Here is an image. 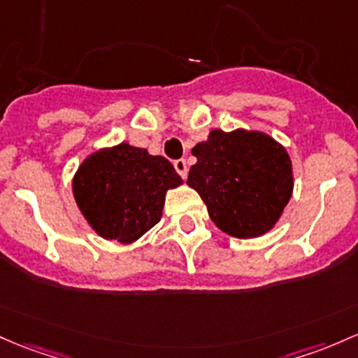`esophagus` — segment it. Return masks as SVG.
I'll list each match as a JSON object with an SVG mask.
<instances>
[{"label": "esophagus", "mask_w": 358, "mask_h": 358, "mask_svg": "<svg viewBox=\"0 0 358 358\" xmlns=\"http://www.w3.org/2000/svg\"><path fill=\"white\" fill-rule=\"evenodd\" d=\"M175 170H176V173H178L180 176H182L183 180L187 178V175H188V168H187V161L185 159H176L175 163Z\"/></svg>", "instance_id": "esophagus-1"}]
</instances>
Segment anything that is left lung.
<instances>
[{
	"label": "left lung",
	"instance_id": "obj_1",
	"mask_svg": "<svg viewBox=\"0 0 358 358\" xmlns=\"http://www.w3.org/2000/svg\"><path fill=\"white\" fill-rule=\"evenodd\" d=\"M192 155L187 185L222 233L250 239L273 229L294 190L287 149L262 131L214 129Z\"/></svg>",
	"mask_w": 358,
	"mask_h": 358
}]
</instances>
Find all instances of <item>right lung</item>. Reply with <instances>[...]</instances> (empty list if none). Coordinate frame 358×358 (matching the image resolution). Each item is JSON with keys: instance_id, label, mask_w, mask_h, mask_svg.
Wrapping results in <instances>:
<instances>
[{"instance_id": "right-lung-1", "label": "right lung", "mask_w": 358, "mask_h": 358, "mask_svg": "<svg viewBox=\"0 0 358 358\" xmlns=\"http://www.w3.org/2000/svg\"><path fill=\"white\" fill-rule=\"evenodd\" d=\"M182 183L166 158L120 143L86 156L73 176V195L98 236L131 245L159 222L166 192Z\"/></svg>"}]
</instances>
